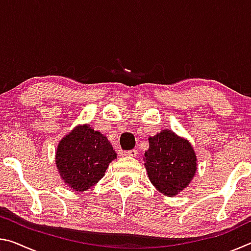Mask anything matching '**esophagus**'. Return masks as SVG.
Here are the masks:
<instances>
[{
	"label": "esophagus",
	"instance_id": "esophagus-1",
	"mask_svg": "<svg viewBox=\"0 0 251 251\" xmlns=\"http://www.w3.org/2000/svg\"><path fill=\"white\" fill-rule=\"evenodd\" d=\"M123 156H130V157H136V155H137V151L136 150H131V151H124L122 154Z\"/></svg>",
	"mask_w": 251,
	"mask_h": 251
}]
</instances>
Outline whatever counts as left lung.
Returning a JSON list of instances; mask_svg holds the SVG:
<instances>
[{
    "label": "left lung",
    "mask_w": 251,
    "mask_h": 251,
    "mask_svg": "<svg viewBox=\"0 0 251 251\" xmlns=\"http://www.w3.org/2000/svg\"><path fill=\"white\" fill-rule=\"evenodd\" d=\"M144 160L150 180L165 196L185 189L197 171V158L188 141L168 129L148 138Z\"/></svg>",
    "instance_id": "left-lung-1"
}]
</instances>
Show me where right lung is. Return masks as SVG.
<instances>
[{
  "mask_svg": "<svg viewBox=\"0 0 251 251\" xmlns=\"http://www.w3.org/2000/svg\"><path fill=\"white\" fill-rule=\"evenodd\" d=\"M115 158L106 136L90 125H79L61 139L55 159L65 184L76 192H85L103 178Z\"/></svg>",
  "mask_w": 251,
  "mask_h": 251,
  "instance_id": "obj_1",
  "label": "right lung"
}]
</instances>
